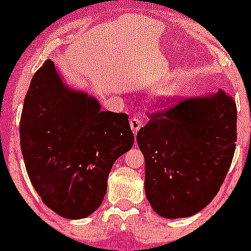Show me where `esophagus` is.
I'll return each mask as SVG.
<instances>
[{"mask_svg": "<svg viewBox=\"0 0 251 251\" xmlns=\"http://www.w3.org/2000/svg\"><path fill=\"white\" fill-rule=\"evenodd\" d=\"M130 126H131V128H132V131H133V133H137L138 131H140V128L142 127V121H141V119H138V118H132L130 120Z\"/></svg>", "mask_w": 251, "mask_h": 251, "instance_id": "34e87169", "label": "esophagus"}]
</instances>
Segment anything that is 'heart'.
<instances>
[{
    "label": "heart",
    "mask_w": 251,
    "mask_h": 251,
    "mask_svg": "<svg viewBox=\"0 0 251 251\" xmlns=\"http://www.w3.org/2000/svg\"><path fill=\"white\" fill-rule=\"evenodd\" d=\"M179 95V87L176 83H166L159 87L154 92V100L159 104H166V103L174 100Z\"/></svg>",
    "instance_id": "b5f03b06"
}]
</instances>
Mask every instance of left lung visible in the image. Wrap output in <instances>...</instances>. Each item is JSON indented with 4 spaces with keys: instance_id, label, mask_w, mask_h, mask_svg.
<instances>
[{
    "instance_id": "obj_1",
    "label": "left lung",
    "mask_w": 251,
    "mask_h": 251,
    "mask_svg": "<svg viewBox=\"0 0 251 251\" xmlns=\"http://www.w3.org/2000/svg\"><path fill=\"white\" fill-rule=\"evenodd\" d=\"M237 107L222 91L153 114L137 133L144 189L154 211L179 219L203 210L224 183L234 155Z\"/></svg>"
}]
</instances>
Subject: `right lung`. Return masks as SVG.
<instances>
[{
	"mask_svg": "<svg viewBox=\"0 0 251 251\" xmlns=\"http://www.w3.org/2000/svg\"><path fill=\"white\" fill-rule=\"evenodd\" d=\"M133 141L127 114L102 110L93 96L69 87L50 59L34 75L20 147L31 184L55 214L78 220L95 212L111 166Z\"/></svg>",
	"mask_w": 251,
	"mask_h": 251,
	"instance_id": "add662e5",
	"label": "right lung"
}]
</instances>
